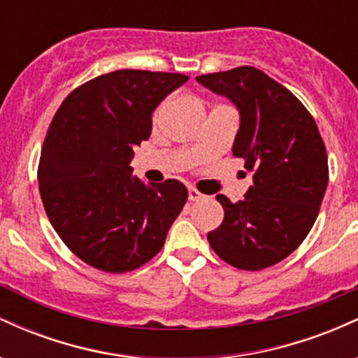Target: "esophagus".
Returning <instances> with one entry per match:
<instances>
[{
	"label": "esophagus",
	"mask_w": 358,
	"mask_h": 358,
	"mask_svg": "<svg viewBox=\"0 0 358 358\" xmlns=\"http://www.w3.org/2000/svg\"><path fill=\"white\" fill-rule=\"evenodd\" d=\"M188 199H190L192 202H196V200H202L203 195L196 190L195 187H188Z\"/></svg>",
	"instance_id": "34e87169"
}]
</instances>
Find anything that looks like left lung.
I'll list each match as a JSON object with an SVG mask.
<instances>
[{"label":"left lung","mask_w":358,"mask_h":358,"mask_svg":"<svg viewBox=\"0 0 358 358\" xmlns=\"http://www.w3.org/2000/svg\"><path fill=\"white\" fill-rule=\"evenodd\" d=\"M196 80L229 97L241 113L232 155L254 171L245 199L217 195L224 220L207 234L222 261L261 271L289 256L306 239L328 185V156L313 116L268 73L250 65L205 73Z\"/></svg>","instance_id":"1"}]
</instances>
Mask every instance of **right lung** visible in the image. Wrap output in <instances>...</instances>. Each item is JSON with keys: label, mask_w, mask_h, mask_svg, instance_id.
<instances>
[{"label": "right lung", "mask_w": 358, "mask_h": 358, "mask_svg": "<svg viewBox=\"0 0 358 358\" xmlns=\"http://www.w3.org/2000/svg\"><path fill=\"white\" fill-rule=\"evenodd\" d=\"M188 76L116 71L73 89L57 109L38 163L52 227L80 261L121 274L151 261L187 203L178 180L146 187L129 166L151 114Z\"/></svg>", "instance_id": "add662e5"}]
</instances>
